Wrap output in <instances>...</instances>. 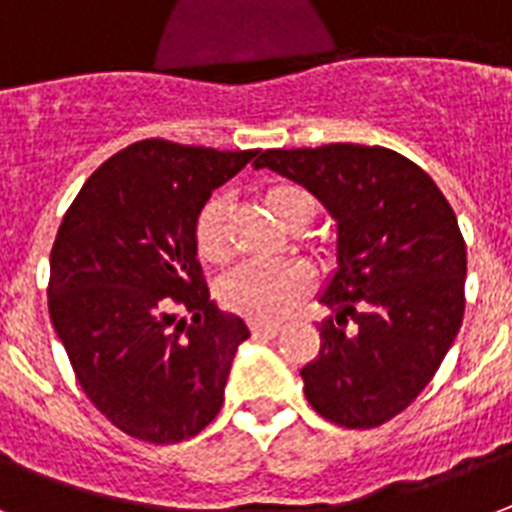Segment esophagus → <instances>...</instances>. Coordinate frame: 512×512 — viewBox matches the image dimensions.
<instances>
[{
	"instance_id": "34e87169",
	"label": "esophagus",
	"mask_w": 512,
	"mask_h": 512,
	"mask_svg": "<svg viewBox=\"0 0 512 512\" xmlns=\"http://www.w3.org/2000/svg\"><path fill=\"white\" fill-rule=\"evenodd\" d=\"M249 330H252V335H257V338H273V335L279 333V325H271V322H252Z\"/></svg>"
}]
</instances>
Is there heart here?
I'll list each match as a JSON object with an SVG mask.
<instances>
[{
	"label": "heart",
	"mask_w": 512,
	"mask_h": 512,
	"mask_svg": "<svg viewBox=\"0 0 512 512\" xmlns=\"http://www.w3.org/2000/svg\"><path fill=\"white\" fill-rule=\"evenodd\" d=\"M265 209L284 228H306L314 217V198L295 185H273L263 193ZM195 249L209 265L228 263V212L225 201L212 198L195 217ZM311 290V271L303 263L287 260L276 265L247 263L230 271L220 282V303L233 314L252 322H276L287 317L292 306Z\"/></svg>",
	"instance_id": "b5f03b06"
}]
</instances>
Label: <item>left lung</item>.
I'll return each mask as SVG.
<instances>
[{"mask_svg":"<svg viewBox=\"0 0 512 512\" xmlns=\"http://www.w3.org/2000/svg\"><path fill=\"white\" fill-rule=\"evenodd\" d=\"M338 222L333 317L300 370L311 408L346 429L381 427L438 373L464 317L467 247L446 195L405 155L365 144L265 150Z\"/></svg>","mask_w":512,"mask_h":512,"instance_id":"8db88e82","label":"left lung"}]
</instances>
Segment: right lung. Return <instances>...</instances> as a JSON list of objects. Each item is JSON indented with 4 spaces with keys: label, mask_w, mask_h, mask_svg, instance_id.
<instances>
[{
    "label": "right lung",
    "mask_w": 512,
    "mask_h": 512,
    "mask_svg": "<svg viewBox=\"0 0 512 512\" xmlns=\"http://www.w3.org/2000/svg\"><path fill=\"white\" fill-rule=\"evenodd\" d=\"M257 152L144 139L101 163L61 220L50 319L88 400L131 438L169 446L220 413L249 330L209 300L195 217Z\"/></svg>",
    "instance_id": "1"
}]
</instances>
